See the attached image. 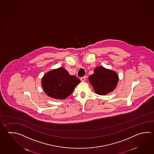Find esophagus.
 <instances>
[{
    "mask_svg": "<svg viewBox=\"0 0 154 154\" xmlns=\"http://www.w3.org/2000/svg\"><path fill=\"white\" fill-rule=\"evenodd\" d=\"M81 80L82 81L84 82L85 81V77H82L81 78Z\"/></svg>",
    "mask_w": 154,
    "mask_h": 154,
    "instance_id": "esophagus-1",
    "label": "esophagus"
}]
</instances>
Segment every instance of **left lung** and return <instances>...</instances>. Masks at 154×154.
I'll use <instances>...</instances> for the list:
<instances>
[{"mask_svg":"<svg viewBox=\"0 0 154 154\" xmlns=\"http://www.w3.org/2000/svg\"><path fill=\"white\" fill-rule=\"evenodd\" d=\"M119 80L115 71L103 66H97L94 73L89 77V81L97 94L103 95L113 91Z\"/></svg>","mask_w":154,"mask_h":154,"instance_id":"8db88e82","label":"left lung"}]
</instances>
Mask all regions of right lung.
<instances>
[{"label": "right lung", "instance_id": "add662e5", "mask_svg": "<svg viewBox=\"0 0 154 154\" xmlns=\"http://www.w3.org/2000/svg\"><path fill=\"white\" fill-rule=\"evenodd\" d=\"M80 80L70 75L63 67L51 70L42 79V87L48 96L53 99H65L72 93Z\"/></svg>", "mask_w": 154, "mask_h": 154}]
</instances>
